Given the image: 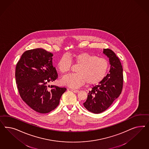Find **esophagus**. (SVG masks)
<instances>
[{
  "instance_id": "obj_1",
  "label": "esophagus",
  "mask_w": 149,
  "mask_h": 149,
  "mask_svg": "<svg viewBox=\"0 0 149 149\" xmlns=\"http://www.w3.org/2000/svg\"><path fill=\"white\" fill-rule=\"evenodd\" d=\"M73 92H74V93H77L78 92H79V91L77 90H74V89H72V90H71Z\"/></svg>"
}]
</instances>
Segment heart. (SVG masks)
<instances>
[{
  "label": "heart",
  "instance_id": "b5f03b06",
  "mask_svg": "<svg viewBox=\"0 0 149 149\" xmlns=\"http://www.w3.org/2000/svg\"><path fill=\"white\" fill-rule=\"evenodd\" d=\"M79 64L75 74L63 77L62 83L72 88H77L87 82L88 85H95L104 79L109 68L108 62L104 58L97 57L93 54L82 52L69 57L65 54L59 60L57 68L62 74L70 70L72 60Z\"/></svg>",
  "mask_w": 149,
  "mask_h": 149
}]
</instances>
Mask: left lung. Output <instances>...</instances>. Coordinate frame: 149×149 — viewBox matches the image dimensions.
Wrapping results in <instances>:
<instances>
[{"label":"left lung","instance_id":"obj_1","mask_svg":"<svg viewBox=\"0 0 149 149\" xmlns=\"http://www.w3.org/2000/svg\"><path fill=\"white\" fill-rule=\"evenodd\" d=\"M103 53L109 58V72L99 85L92 88L83 103L87 110L94 113H102L108 108L121 94L123 86V69L120 59L110 49H103Z\"/></svg>","mask_w":149,"mask_h":149}]
</instances>
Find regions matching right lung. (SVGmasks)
<instances>
[{"mask_svg":"<svg viewBox=\"0 0 149 149\" xmlns=\"http://www.w3.org/2000/svg\"><path fill=\"white\" fill-rule=\"evenodd\" d=\"M53 54L40 48L25 51L16 67L15 78L23 100L38 113H48L56 108L64 87L48 83L58 74L52 64Z\"/></svg>","mask_w":149,"mask_h":149,"instance_id":"right-lung-1","label":"right lung"}]
</instances>
